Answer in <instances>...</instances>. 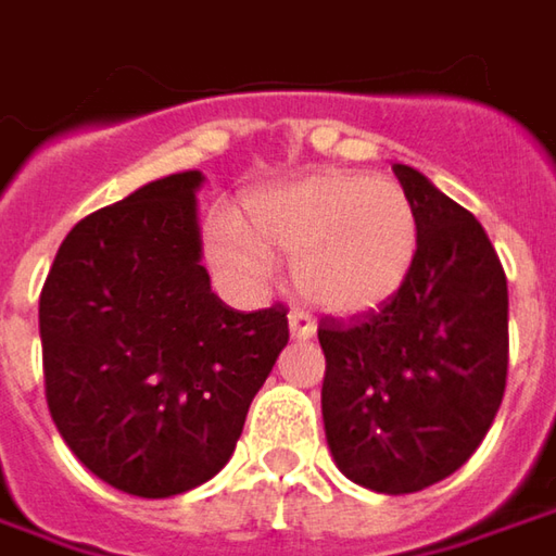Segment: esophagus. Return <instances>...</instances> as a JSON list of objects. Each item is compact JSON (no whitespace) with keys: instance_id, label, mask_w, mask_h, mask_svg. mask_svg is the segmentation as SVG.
Returning a JSON list of instances; mask_svg holds the SVG:
<instances>
[{"instance_id":"obj_1","label":"esophagus","mask_w":556,"mask_h":556,"mask_svg":"<svg viewBox=\"0 0 556 556\" xmlns=\"http://www.w3.org/2000/svg\"><path fill=\"white\" fill-rule=\"evenodd\" d=\"M288 328L293 340H312L315 337V321H312L306 312H290Z\"/></svg>"}]
</instances>
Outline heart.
<instances>
[{
  "label": "heart",
  "mask_w": 556,
  "mask_h": 556,
  "mask_svg": "<svg viewBox=\"0 0 556 556\" xmlns=\"http://www.w3.org/2000/svg\"><path fill=\"white\" fill-rule=\"evenodd\" d=\"M420 228L412 198L368 173L325 169L247 198L241 228L206 225V256L228 285L266 288L271 260H293V285L315 309L362 315L405 288Z\"/></svg>",
  "instance_id": "heart-1"
}]
</instances>
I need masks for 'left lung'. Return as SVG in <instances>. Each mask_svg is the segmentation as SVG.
Returning a JSON list of instances; mask_svg holds the SVG:
<instances>
[{
  "label": "left lung",
  "mask_w": 556,
  "mask_h": 556,
  "mask_svg": "<svg viewBox=\"0 0 556 556\" xmlns=\"http://www.w3.org/2000/svg\"><path fill=\"white\" fill-rule=\"evenodd\" d=\"M393 173L417 210L415 268L380 312L321 321V417L346 480L408 495L464 467L498 415L507 278L473 213L412 166Z\"/></svg>",
  "instance_id": "1"
}]
</instances>
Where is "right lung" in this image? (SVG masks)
<instances>
[{
	"mask_svg": "<svg viewBox=\"0 0 556 556\" xmlns=\"http://www.w3.org/2000/svg\"><path fill=\"white\" fill-rule=\"evenodd\" d=\"M203 182L173 173L76 223L39 296L54 427L98 480L139 498L223 470L288 346L281 306L235 312L210 290Z\"/></svg>",
	"mask_w": 556,
	"mask_h": 556,
	"instance_id": "add662e5",
	"label": "right lung"
}]
</instances>
